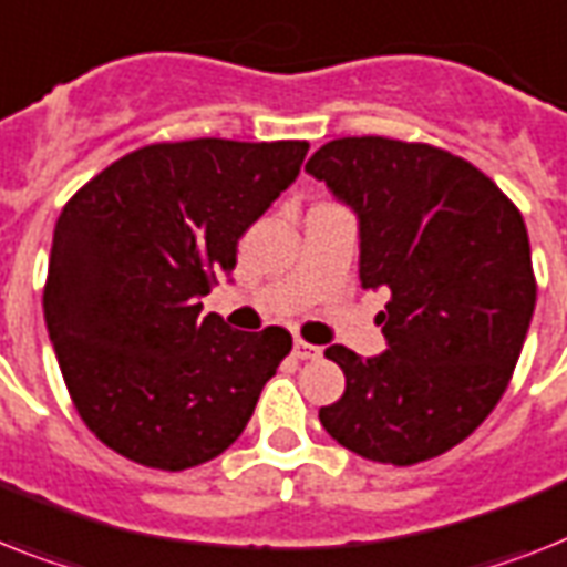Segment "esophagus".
I'll use <instances>...</instances> for the list:
<instances>
[{"instance_id": "obj_1", "label": "esophagus", "mask_w": 567, "mask_h": 567, "mask_svg": "<svg viewBox=\"0 0 567 567\" xmlns=\"http://www.w3.org/2000/svg\"><path fill=\"white\" fill-rule=\"evenodd\" d=\"M291 355L297 358V361H315V358H320V347H311L306 340H293Z\"/></svg>"}]
</instances>
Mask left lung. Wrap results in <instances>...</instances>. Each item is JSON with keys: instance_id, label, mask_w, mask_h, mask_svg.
Here are the masks:
<instances>
[{"instance_id": "1", "label": "left lung", "mask_w": 567, "mask_h": 567, "mask_svg": "<svg viewBox=\"0 0 567 567\" xmlns=\"http://www.w3.org/2000/svg\"><path fill=\"white\" fill-rule=\"evenodd\" d=\"M358 218L361 288H388V349H326L347 390L320 408L331 440L413 466L463 443L507 390L536 308L522 212L475 165L384 136L334 140L308 159Z\"/></svg>"}]
</instances>
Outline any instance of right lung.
Returning <instances> with one entry per match:
<instances>
[{"mask_svg": "<svg viewBox=\"0 0 567 567\" xmlns=\"http://www.w3.org/2000/svg\"><path fill=\"white\" fill-rule=\"evenodd\" d=\"M306 154L308 142H163L63 206L45 329L78 413L122 457L183 472L247 427L291 334L229 329L200 299Z\"/></svg>", "mask_w": 567, "mask_h": 567, "instance_id": "right-lung-1", "label": "right lung"}]
</instances>
